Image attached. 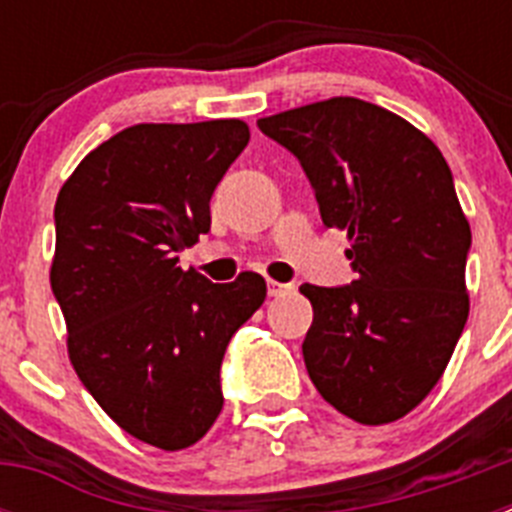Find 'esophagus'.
Instances as JSON below:
<instances>
[{
	"label": "esophagus",
	"mask_w": 512,
	"mask_h": 512,
	"mask_svg": "<svg viewBox=\"0 0 512 512\" xmlns=\"http://www.w3.org/2000/svg\"><path fill=\"white\" fill-rule=\"evenodd\" d=\"M289 289H292V284H282V282H266V292H269V297H282L287 295Z\"/></svg>",
	"instance_id": "esophagus-1"
}]
</instances>
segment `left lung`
Masks as SVG:
<instances>
[{"instance_id":"left-lung-1","label":"left lung","mask_w":512,"mask_h":512,"mask_svg":"<svg viewBox=\"0 0 512 512\" xmlns=\"http://www.w3.org/2000/svg\"><path fill=\"white\" fill-rule=\"evenodd\" d=\"M300 161L328 228L348 230L356 279L302 284L307 374L356 423L408 415L436 387L469 315L472 230L443 153L408 120L333 97L256 122Z\"/></svg>"}]
</instances>
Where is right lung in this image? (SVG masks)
Instances as JSON below:
<instances>
[{
  "label": "right lung",
  "instance_id": "add662e5",
  "mask_svg": "<svg viewBox=\"0 0 512 512\" xmlns=\"http://www.w3.org/2000/svg\"><path fill=\"white\" fill-rule=\"evenodd\" d=\"M241 120L133 125L58 192L51 289L69 356L99 408L156 449H187L223 410L225 348L266 297L243 271L212 284L179 266L210 233V200L248 146Z\"/></svg>",
  "mask_w": 512,
  "mask_h": 512
}]
</instances>
